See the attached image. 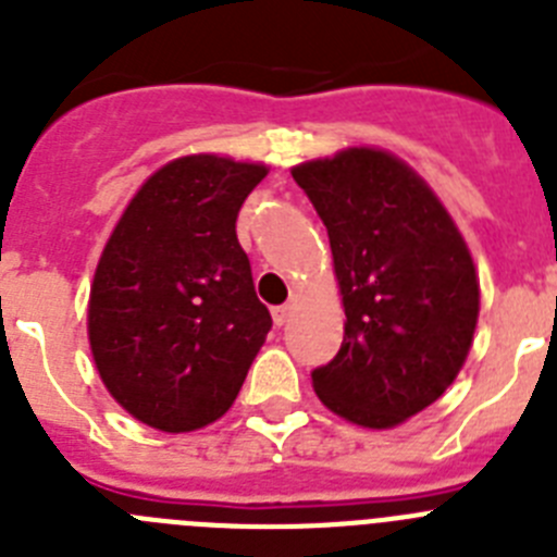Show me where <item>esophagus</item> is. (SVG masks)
<instances>
[{"instance_id": "34e87169", "label": "esophagus", "mask_w": 557, "mask_h": 557, "mask_svg": "<svg viewBox=\"0 0 557 557\" xmlns=\"http://www.w3.org/2000/svg\"><path fill=\"white\" fill-rule=\"evenodd\" d=\"M293 304H284V307H275L273 309V321L275 326H284V323H289V318H293Z\"/></svg>"}]
</instances>
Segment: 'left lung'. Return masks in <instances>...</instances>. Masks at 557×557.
Returning a JSON list of instances; mask_svg holds the SVG:
<instances>
[{
  "label": "left lung",
  "mask_w": 557,
  "mask_h": 557,
  "mask_svg": "<svg viewBox=\"0 0 557 557\" xmlns=\"http://www.w3.org/2000/svg\"><path fill=\"white\" fill-rule=\"evenodd\" d=\"M329 231L346 334L312 371L339 418L391 430L430 407L469 357L480 314L474 262L435 191L396 156L348 147L293 170Z\"/></svg>",
  "instance_id": "left-lung-1"
}]
</instances>
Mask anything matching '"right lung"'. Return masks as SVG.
Returning <instances> with one entry per match:
<instances>
[{
    "instance_id": "1",
    "label": "right lung",
    "mask_w": 557,
    "mask_h": 557,
    "mask_svg": "<svg viewBox=\"0 0 557 557\" xmlns=\"http://www.w3.org/2000/svg\"><path fill=\"white\" fill-rule=\"evenodd\" d=\"M264 164L184 156L145 181L97 264L88 343L136 421L191 432L218 421L268 337L236 214Z\"/></svg>"
}]
</instances>
